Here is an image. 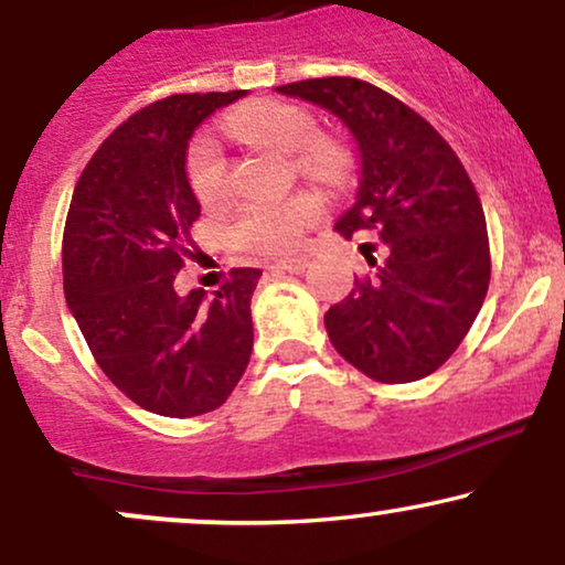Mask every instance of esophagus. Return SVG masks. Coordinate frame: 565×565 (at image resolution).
<instances>
[{"instance_id":"34e87169","label":"esophagus","mask_w":565,"mask_h":565,"mask_svg":"<svg viewBox=\"0 0 565 565\" xmlns=\"http://www.w3.org/2000/svg\"><path fill=\"white\" fill-rule=\"evenodd\" d=\"M305 268H308V260L305 257H287V260H278L270 265V270L274 274H305Z\"/></svg>"}]
</instances>
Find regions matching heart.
<instances>
[{"label":"heart","instance_id":"b5f03b06","mask_svg":"<svg viewBox=\"0 0 565 565\" xmlns=\"http://www.w3.org/2000/svg\"><path fill=\"white\" fill-rule=\"evenodd\" d=\"M225 132L249 146L276 153H295L313 132V121L302 108L281 100H252L225 119ZM305 170H327L332 157L323 148L302 153ZM188 183L201 206L212 210L228 199V161L223 146L212 135H201L188 151ZM321 215V199L300 193L284 204H252L238 215L233 236L244 249L278 255L295 249L302 231Z\"/></svg>","mask_w":565,"mask_h":565}]
</instances>
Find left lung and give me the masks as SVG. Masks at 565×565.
<instances>
[{
  "instance_id": "left-lung-1",
  "label": "left lung",
  "mask_w": 565,
  "mask_h": 565,
  "mask_svg": "<svg viewBox=\"0 0 565 565\" xmlns=\"http://www.w3.org/2000/svg\"><path fill=\"white\" fill-rule=\"evenodd\" d=\"M345 125L359 151V191L334 223L374 233V268L323 316L332 345L377 382H414L459 348L491 278L481 199L451 146L419 114L374 84L327 76L276 87Z\"/></svg>"
}]
</instances>
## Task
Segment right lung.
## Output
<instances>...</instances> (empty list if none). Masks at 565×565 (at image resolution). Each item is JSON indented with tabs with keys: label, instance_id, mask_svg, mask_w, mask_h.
Listing matches in <instances>:
<instances>
[{
	"label": "right lung",
	"instance_id": "right-lung-1",
	"mask_svg": "<svg viewBox=\"0 0 565 565\" xmlns=\"http://www.w3.org/2000/svg\"><path fill=\"white\" fill-rule=\"evenodd\" d=\"M246 89L172 95L108 135L74 188L63 233V291L97 366L161 417L215 412L252 355V291L263 270L236 268L215 295L174 291L188 228L201 215L188 142Z\"/></svg>",
	"mask_w": 565,
	"mask_h": 565
}]
</instances>
